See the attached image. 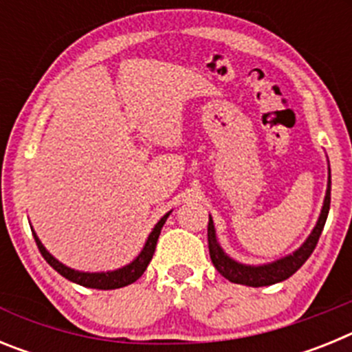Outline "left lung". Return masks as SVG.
<instances>
[{"instance_id":"1","label":"left lung","mask_w":352,"mask_h":352,"mask_svg":"<svg viewBox=\"0 0 352 352\" xmlns=\"http://www.w3.org/2000/svg\"><path fill=\"white\" fill-rule=\"evenodd\" d=\"M329 201H331V176H329L328 190H326L324 206H322L321 217L317 220V226L314 227V231L309 236V239L294 254L284 257V259L275 261L272 264H264V266H245V264H239L236 261H232L231 257H227L222 248L219 247V241H217V236H214L213 220L210 217V222H208V247H210L211 263L217 268V272L222 276H226L227 280L232 282V284L263 287V285H272L276 284V282L285 280L291 275H294L303 266L305 261L312 256L314 248H316L317 241H319V236H321L322 229H324L326 219H328Z\"/></svg>"}]
</instances>
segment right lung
<instances>
[{"instance_id": "1", "label": "right lung", "mask_w": 352, "mask_h": 352, "mask_svg": "<svg viewBox=\"0 0 352 352\" xmlns=\"http://www.w3.org/2000/svg\"><path fill=\"white\" fill-rule=\"evenodd\" d=\"M167 217H169V213L164 214V217L158 220V223L155 226V229L151 231V234H149L148 241H146L144 248H142V252L138 256V259L132 261V263H130L129 266H125V268L116 270V272L82 273V272H76V270H72V268H67L65 264H61L60 261H56L54 257H52L51 254L45 250V247L40 243L38 236L33 234V238H35L36 247H38V250H40V254L43 256V259L47 261V263L51 264L52 268L60 273L61 276L68 278L70 282H76V284L84 285V287L104 289V291H107V289L125 287V285L133 284V282L138 280V278H141V275L146 272V268H148L149 261H151V257H153L155 248H157L158 236H160L162 227H164V223H166Z\"/></svg>"}]
</instances>
